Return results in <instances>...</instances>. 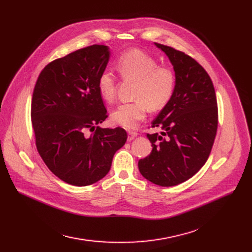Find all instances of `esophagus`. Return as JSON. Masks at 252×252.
I'll use <instances>...</instances> for the list:
<instances>
[{
  "label": "esophagus",
  "mask_w": 252,
  "mask_h": 252,
  "mask_svg": "<svg viewBox=\"0 0 252 252\" xmlns=\"http://www.w3.org/2000/svg\"><path fill=\"white\" fill-rule=\"evenodd\" d=\"M127 135H128V137H127V141H128V142L133 141V140L137 137V133H135V131H131V130H128Z\"/></svg>",
  "instance_id": "34e87169"
}]
</instances>
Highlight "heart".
I'll return each mask as SVG.
<instances>
[{
  "instance_id": "heart-1",
  "label": "heart",
  "mask_w": 252,
  "mask_h": 252,
  "mask_svg": "<svg viewBox=\"0 0 252 252\" xmlns=\"http://www.w3.org/2000/svg\"><path fill=\"white\" fill-rule=\"evenodd\" d=\"M116 68L123 78L136 82L133 94L136 101L118 105L111 112V121L119 126L133 129L146 117L147 108L155 111L167 104L176 88V75L170 68L159 66L154 58L139 50H130L119 56ZM97 87L105 101H113L116 76L109 69L103 70Z\"/></svg>"
}]
</instances>
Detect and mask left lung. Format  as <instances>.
I'll return each instance as SVG.
<instances>
[{"label": "left lung", "mask_w": 252, "mask_h": 252, "mask_svg": "<svg viewBox=\"0 0 252 252\" xmlns=\"http://www.w3.org/2000/svg\"><path fill=\"white\" fill-rule=\"evenodd\" d=\"M154 45L173 65L176 88L152 122L160 134H147L152 151L138 165L145 179L171 187L192 178L206 162L217 135L218 104L213 82L199 63L174 48Z\"/></svg>", "instance_id": "obj_1"}]
</instances>
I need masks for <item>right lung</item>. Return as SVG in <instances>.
I'll return each instance as SVG.
<instances>
[{"mask_svg": "<svg viewBox=\"0 0 252 252\" xmlns=\"http://www.w3.org/2000/svg\"><path fill=\"white\" fill-rule=\"evenodd\" d=\"M109 58L107 46L79 49L49 63L33 90L32 123L37 151L53 174L73 186L104 178L115 152L126 142L124 128L99 126L108 115L97 82ZM88 129L95 131L89 135Z\"/></svg>", "mask_w": 252, "mask_h": 252, "instance_id": "1", "label": "right lung"}]
</instances>
